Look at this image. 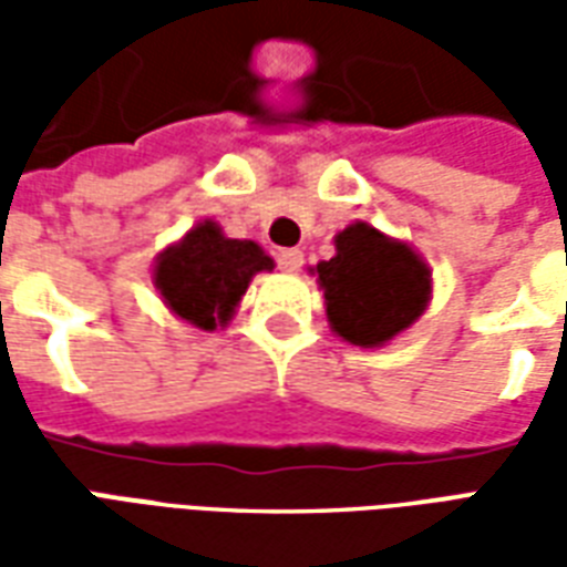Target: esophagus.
<instances>
[{
  "mask_svg": "<svg viewBox=\"0 0 567 567\" xmlns=\"http://www.w3.org/2000/svg\"><path fill=\"white\" fill-rule=\"evenodd\" d=\"M276 260H279V270L297 272L303 267V251H300V248H282V251L276 255Z\"/></svg>",
  "mask_w": 567,
  "mask_h": 567,
  "instance_id": "1",
  "label": "esophagus"
}]
</instances>
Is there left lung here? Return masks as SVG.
Segmentation results:
<instances>
[{
	"instance_id": "obj_1",
	"label": "left lung",
	"mask_w": 567,
	"mask_h": 567,
	"mask_svg": "<svg viewBox=\"0 0 567 567\" xmlns=\"http://www.w3.org/2000/svg\"><path fill=\"white\" fill-rule=\"evenodd\" d=\"M337 255L316 267L331 331L346 343L382 346L406 331L431 300V270L413 248L364 221L333 239Z\"/></svg>"
}]
</instances>
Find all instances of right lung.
Returning <instances> with one entry per match:
<instances>
[{"instance_id":"add662e5","label":"right lung","mask_w":567,"mask_h":567,"mask_svg":"<svg viewBox=\"0 0 567 567\" xmlns=\"http://www.w3.org/2000/svg\"><path fill=\"white\" fill-rule=\"evenodd\" d=\"M272 270V258L251 239H230L215 221L190 227L154 264V288L178 319L215 331L234 319L255 272Z\"/></svg>"}]
</instances>
